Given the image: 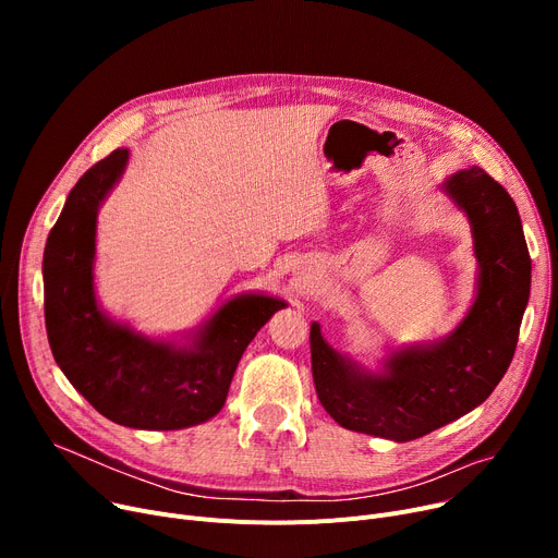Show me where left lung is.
<instances>
[{"mask_svg":"<svg viewBox=\"0 0 558 558\" xmlns=\"http://www.w3.org/2000/svg\"><path fill=\"white\" fill-rule=\"evenodd\" d=\"M471 223L475 296L459 326L425 343L393 345L371 368L310 328L320 404L345 429L414 441L480 407L505 377L530 303L532 259L509 192L477 165L438 185Z\"/></svg>","mask_w":558,"mask_h":558,"instance_id":"obj_1","label":"left lung"}]
</instances>
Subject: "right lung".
Returning <instances> with one entry per match:
<instances>
[{
    "mask_svg": "<svg viewBox=\"0 0 558 558\" xmlns=\"http://www.w3.org/2000/svg\"><path fill=\"white\" fill-rule=\"evenodd\" d=\"M129 149L87 169L51 228L45 257V326L53 360L108 421L183 429L221 412L234 368L259 328L287 303L264 291L226 299L198 326L151 337L112 318L97 299V215L122 181Z\"/></svg>",
    "mask_w": 558,
    "mask_h": 558,
    "instance_id": "1",
    "label": "right lung"
}]
</instances>
